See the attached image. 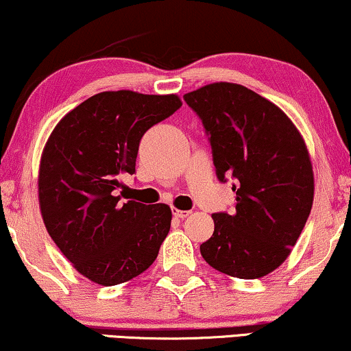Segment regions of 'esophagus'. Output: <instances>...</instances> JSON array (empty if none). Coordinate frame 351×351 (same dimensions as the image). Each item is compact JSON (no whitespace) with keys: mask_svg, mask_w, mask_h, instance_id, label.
Wrapping results in <instances>:
<instances>
[{"mask_svg":"<svg viewBox=\"0 0 351 351\" xmlns=\"http://www.w3.org/2000/svg\"><path fill=\"white\" fill-rule=\"evenodd\" d=\"M191 214V212L188 210H178V208H173V217L175 219H186Z\"/></svg>","mask_w":351,"mask_h":351,"instance_id":"34e87169","label":"esophagus"}]
</instances>
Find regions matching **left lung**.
I'll list each match as a JSON object with an SVG mask.
<instances>
[{"label":"left lung","mask_w":351,"mask_h":351,"mask_svg":"<svg viewBox=\"0 0 351 351\" xmlns=\"http://www.w3.org/2000/svg\"><path fill=\"white\" fill-rule=\"evenodd\" d=\"M183 99L204 124L217 178L232 176L237 193L232 214H212L201 254L232 277H264L290 256L313 207L303 137L277 105L239 84H208Z\"/></svg>","instance_id":"obj_1"}]
</instances>
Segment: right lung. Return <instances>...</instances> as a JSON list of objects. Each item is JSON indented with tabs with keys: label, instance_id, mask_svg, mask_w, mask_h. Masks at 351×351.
<instances>
[{
	"label": "right lung",
	"instance_id": "1",
	"mask_svg": "<svg viewBox=\"0 0 351 351\" xmlns=\"http://www.w3.org/2000/svg\"><path fill=\"white\" fill-rule=\"evenodd\" d=\"M178 95L100 92L56 124L43 149L38 202L55 245L88 280L112 287L147 270L170 232L167 204L123 202L144 132L171 117ZM128 199V197H124Z\"/></svg>",
	"mask_w": 351,
	"mask_h": 351
}]
</instances>
